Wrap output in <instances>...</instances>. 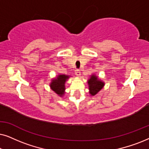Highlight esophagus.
Returning a JSON list of instances; mask_svg holds the SVG:
<instances>
[{
	"instance_id": "obj_1",
	"label": "esophagus",
	"mask_w": 149,
	"mask_h": 149,
	"mask_svg": "<svg viewBox=\"0 0 149 149\" xmlns=\"http://www.w3.org/2000/svg\"><path fill=\"white\" fill-rule=\"evenodd\" d=\"M75 74H76L77 76H80V75H81L80 70H79V69H77V70H75Z\"/></svg>"
}]
</instances>
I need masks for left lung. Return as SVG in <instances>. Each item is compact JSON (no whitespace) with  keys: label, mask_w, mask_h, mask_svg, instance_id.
I'll list each match as a JSON object with an SVG mask.
<instances>
[{"label":"left lung","mask_w":149,"mask_h":149,"mask_svg":"<svg viewBox=\"0 0 149 149\" xmlns=\"http://www.w3.org/2000/svg\"><path fill=\"white\" fill-rule=\"evenodd\" d=\"M87 83H88L89 85V93L91 95H95L97 94L104 86V83L95 74L91 75V77L87 81Z\"/></svg>","instance_id":"obj_1"}]
</instances>
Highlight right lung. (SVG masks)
Listing matches in <instances>:
<instances>
[{
    "label": "right lung",
    "instance_id": "add662e5",
    "mask_svg": "<svg viewBox=\"0 0 149 149\" xmlns=\"http://www.w3.org/2000/svg\"><path fill=\"white\" fill-rule=\"evenodd\" d=\"M70 76L66 74H59L56 78L52 79L50 87L59 96L62 97L65 93V83Z\"/></svg>",
    "mask_w": 149,
    "mask_h": 149
}]
</instances>
